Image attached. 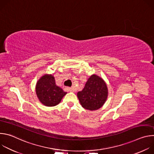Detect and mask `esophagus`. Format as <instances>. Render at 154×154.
Listing matches in <instances>:
<instances>
[{
  "label": "esophagus",
  "mask_w": 154,
  "mask_h": 154,
  "mask_svg": "<svg viewBox=\"0 0 154 154\" xmlns=\"http://www.w3.org/2000/svg\"><path fill=\"white\" fill-rule=\"evenodd\" d=\"M68 90H69V91H70V92H71V93H74V92H75L74 89V88H69L68 89Z\"/></svg>",
  "instance_id": "34e87169"
}]
</instances>
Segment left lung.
Wrapping results in <instances>:
<instances>
[{
  "instance_id": "8db88e82",
  "label": "left lung",
  "mask_w": 154,
  "mask_h": 154,
  "mask_svg": "<svg viewBox=\"0 0 154 154\" xmlns=\"http://www.w3.org/2000/svg\"><path fill=\"white\" fill-rule=\"evenodd\" d=\"M82 106L90 111L100 108L106 101L108 90L106 82L96 74L91 75L83 89L77 94Z\"/></svg>"
}]
</instances>
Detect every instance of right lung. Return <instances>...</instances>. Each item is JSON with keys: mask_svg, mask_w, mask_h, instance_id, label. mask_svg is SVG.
<instances>
[{"mask_svg": "<svg viewBox=\"0 0 154 154\" xmlns=\"http://www.w3.org/2000/svg\"><path fill=\"white\" fill-rule=\"evenodd\" d=\"M35 92L39 101L46 106L57 105L67 94L57 85L54 75L49 74L42 75L38 79L35 86Z\"/></svg>", "mask_w": 154, "mask_h": 154, "instance_id": "1", "label": "right lung"}]
</instances>
